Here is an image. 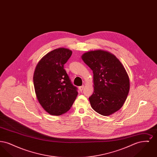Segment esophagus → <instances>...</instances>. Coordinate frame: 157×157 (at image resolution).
<instances>
[{
  "label": "esophagus",
  "instance_id": "esophagus-1",
  "mask_svg": "<svg viewBox=\"0 0 157 157\" xmlns=\"http://www.w3.org/2000/svg\"><path fill=\"white\" fill-rule=\"evenodd\" d=\"M83 88H84V86L83 85V86H79V90L80 91H82V90H83Z\"/></svg>",
  "mask_w": 157,
  "mask_h": 157
}]
</instances>
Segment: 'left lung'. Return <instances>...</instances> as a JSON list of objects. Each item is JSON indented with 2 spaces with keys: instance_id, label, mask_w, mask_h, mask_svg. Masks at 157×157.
Listing matches in <instances>:
<instances>
[{
  "instance_id": "1",
  "label": "left lung",
  "mask_w": 157,
  "mask_h": 157,
  "mask_svg": "<svg viewBox=\"0 0 157 157\" xmlns=\"http://www.w3.org/2000/svg\"><path fill=\"white\" fill-rule=\"evenodd\" d=\"M81 58L94 74V90L89 98L92 109L104 116L120 110L130 86L129 76L120 60L101 49L84 53Z\"/></svg>"
}]
</instances>
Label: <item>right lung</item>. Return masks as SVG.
I'll list each match as a JSON object with an SVG mask.
<instances>
[{
  "label": "right lung",
  "mask_w": 157,
  "mask_h": 157,
  "mask_svg": "<svg viewBox=\"0 0 157 157\" xmlns=\"http://www.w3.org/2000/svg\"><path fill=\"white\" fill-rule=\"evenodd\" d=\"M72 53L64 48L54 49L45 55L35 68L33 84L37 101L50 115L58 116L67 112L78 95L77 88L63 69Z\"/></svg>",
  "instance_id": "add662e5"
}]
</instances>
